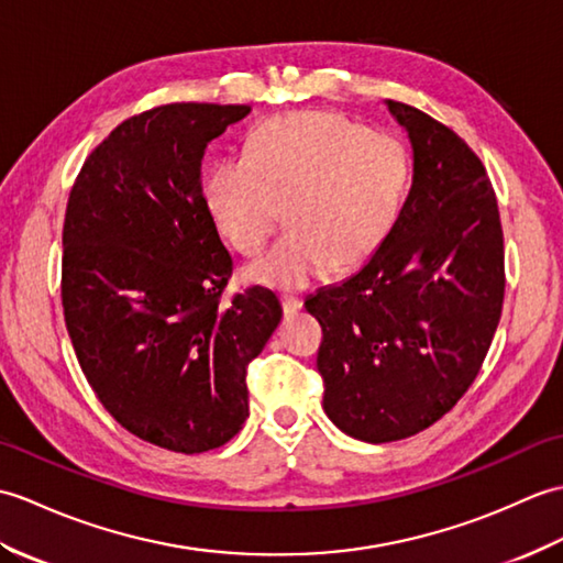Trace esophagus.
<instances>
[{
	"instance_id": "esophagus-1",
	"label": "esophagus",
	"mask_w": 563,
	"mask_h": 563,
	"mask_svg": "<svg viewBox=\"0 0 563 563\" xmlns=\"http://www.w3.org/2000/svg\"><path fill=\"white\" fill-rule=\"evenodd\" d=\"M301 301H298V298H294V296H284L282 298V308H284V313L286 316H294V313H298V310H301Z\"/></svg>"
}]
</instances>
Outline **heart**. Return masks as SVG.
Listing matches in <instances>:
<instances>
[{
	"label": "heart",
	"mask_w": 563,
	"mask_h": 563,
	"mask_svg": "<svg viewBox=\"0 0 563 563\" xmlns=\"http://www.w3.org/2000/svg\"><path fill=\"white\" fill-rule=\"evenodd\" d=\"M407 187L402 146L332 112H291L250 134L245 156H219L205 173L211 221L233 247L257 253L282 221L291 231L245 277L272 289H303L320 274L376 253Z\"/></svg>",
	"instance_id": "b5f03b06"
}]
</instances>
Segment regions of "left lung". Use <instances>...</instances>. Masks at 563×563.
<instances>
[{"instance_id":"left-lung-1","label":"left lung","mask_w":563,"mask_h":563,"mask_svg":"<svg viewBox=\"0 0 563 563\" xmlns=\"http://www.w3.org/2000/svg\"><path fill=\"white\" fill-rule=\"evenodd\" d=\"M409 136L411 187L390 233L306 310L322 328V407L366 443L409 439L455 407L504 306V231L482 161L411 106L385 101Z\"/></svg>"}]
</instances>
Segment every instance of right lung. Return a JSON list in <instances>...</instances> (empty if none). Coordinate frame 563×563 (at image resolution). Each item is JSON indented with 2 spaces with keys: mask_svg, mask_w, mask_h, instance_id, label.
Segmentation results:
<instances>
[{
  "mask_svg": "<svg viewBox=\"0 0 563 563\" xmlns=\"http://www.w3.org/2000/svg\"><path fill=\"white\" fill-rule=\"evenodd\" d=\"M247 112L170 103L124 120L67 205L62 306L79 366L120 427L173 453L239 433L247 364L282 320L262 286L219 306L233 260L205 207L202 158Z\"/></svg>",
  "mask_w": 563,
  "mask_h": 563,
  "instance_id": "obj_1",
  "label": "right lung"
}]
</instances>
